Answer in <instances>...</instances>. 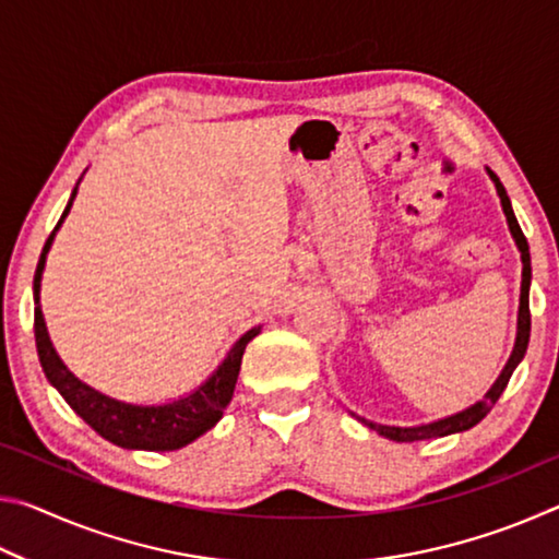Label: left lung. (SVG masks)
Wrapping results in <instances>:
<instances>
[{
    "instance_id": "8db88e82",
    "label": "left lung",
    "mask_w": 559,
    "mask_h": 559,
    "mask_svg": "<svg viewBox=\"0 0 559 559\" xmlns=\"http://www.w3.org/2000/svg\"><path fill=\"white\" fill-rule=\"evenodd\" d=\"M490 179L496 182V189L500 194V204H503V212L508 216V226H510V234H513V239L518 243L520 253H523V288H520V316H518V340H515V349L513 355H510L506 370L500 372L498 382L490 386V392L480 400L478 404L468 406L466 412H459L449 416V419H441V421H433V424H424V427H409V429H402V427H384V424H374V421H367V419H359L365 424V427L374 429L377 433H382L384 439H392V441H421V439H437V437H449V433H456V431H466L471 427H476V424L484 419V416L493 409V404L500 400V394L510 382V377H513L515 367L520 359L525 357V349L530 343V249H527V239L523 229H520V224L513 214V206H510V200L506 194V187L500 185V179L490 173Z\"/></svg>"
}]
</instances>
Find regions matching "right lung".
<instances>
[{"mask_svg":"<svg viewBox=\"0 0 559 559\" xmlns=\"http://www.w3.org/2000/svg\"><path fill=\"white\" fill-rule=\"evenodd\" d=\"M75 189L66 206L59 224L53 226V231L44 243L39 266L34 273V337H36V353H39V362L44 367L46 380H49L59 394L69 402L71 409L88 424L93 431H98L103 439L116 443L120 449H143V451H175L182 449L187 443H192L197 437H202L204 431H210L216 421L222 419L226 404L231 402L236 377L241 370V357L246 345L259 335V328L249 330V333L239 337V343L231 347V353L226 355L224 362L219 365L210 380H206L200 390L192 392L185 400H177L173 404H159V406H135L126 404L110 396L91 390L88 384H83L79 377L69 372L49 340L44 325L41 306H39V288H41V271L46 263V253L51 249L53 234L59 229L63 216L69 214L73 204Z\"/></svg>","mask_w":559,"mask_h":559,"instance_id":"obj_1","label":"right lung"}]
</instances>
